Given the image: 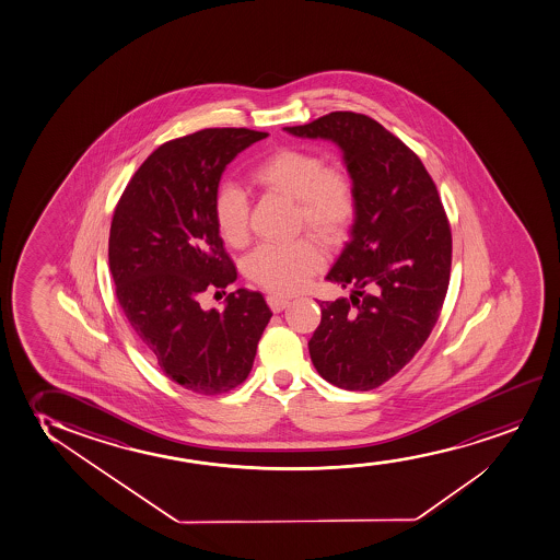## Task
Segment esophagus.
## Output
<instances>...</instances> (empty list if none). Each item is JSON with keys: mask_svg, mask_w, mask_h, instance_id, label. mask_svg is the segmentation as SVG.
<instances>
[{"mask_svg": "<svg viewBox=\"0 0 560 560\" xmlns=\"http://www.w3.org/2000/svg\"><path fill=\"white\" fill-rule=\"evenodd\" d=\"M268 305L271 312L281 313L283 310H287L289 305H291V302H289L287 299H281V296H273V294H269Z\"/></svg>", "mask_w": 560, "mask_h": 560, "instance_id": "1", "label": "esophagus"}]
</instances>
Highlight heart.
I'll use <instances>...</instances> for the list:
<instances>
[{"instance_id":"heart-1","label":"heart","mask_w":560,"mask_h":560,"mask_svg":"<svg viewBox=\"0 0 560 560\" xmlns=\"http://www.w3.org/2000/svg\"><path fill=\"white\" fill-rule=\"evenodd\" d=\"M256 186L291 199L296 205L294 222L325 247L338 245L355 217V188L348 173L327 165L320 153L307 148H281L253 168ZM220 237L243 247L248 241V199L241 189L225 186L212 205ZM323 268V258L312 241L261 245L245 261L247 276L276 294H294Z\"/></svg>"}]
</instances>
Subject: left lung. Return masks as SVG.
I'll return each mask as SVG.
<instances>
[{
    "label": "left lung",
    "instance_id": "1",
    "mask_svg": "<svg viewBox=\"0 0 560 560\" xmlns=\"http://www.w3.org/2000/svg\"><path fill=\"white\" fill-rule=\"evenodd\" d=\"M284 131L332 140L353 180L351 237L327 276L351 294L319 302L320 325L307 346L323 378L369 392L395 376L435 327L451 281V224L420 158L372 117L332 112Z\"/></svg>",
    "mask_w": 560,
    "mask_h": 560
}]
</instances>
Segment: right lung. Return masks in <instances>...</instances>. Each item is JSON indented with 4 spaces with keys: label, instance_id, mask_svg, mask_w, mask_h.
I'll return each mask as SVG.
<instances>
[{
    "label": "right lung",
    "instance_id": "obj_1",
    "mask_svg": "<svg viewBox=\"0 0 560 560\" xmlns=\"http://www.w3.org/2000/svg\"><path fill=\"white\" fill-rule=\"evenodd\" d=\"M250 129H203L160 145L140 165L109 228V271L125 320L175 384L219 395L247 380L271 319L260 292L237 289L224 312L201 294L237 279L212 205L225 165L266 139Z\"/></svg>",
    "mask_w": 560,
    "mask_h": 560
}]
</instances>
